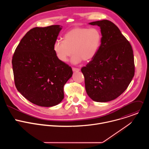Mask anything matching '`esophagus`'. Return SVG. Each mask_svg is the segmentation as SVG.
Returning <instances> with one entry per match:
<instances>
[{"mask_svg": "<svg viewBox=\"0 0 149 149\" xmlns=\"http://www.w3.org/2000/svg\"><path fill=\"white\" fill-rule=\"evenodd\" d=\"M72 71L74 72H78L80 71V69L79 68H72Z\"/></svg>", "mask_w": 149, "mask_h": 149, "instance_id": "34e87169", "label": "esophagus"}]
</instances>
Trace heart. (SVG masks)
I'll list each match as a JSON object with an SVG mask.
<instances>
[{
    "instance_id": "b5f03b06",
    "label": "heart",
    "mask_w": 149,
    "mask_h": 149,
    "mask_svg": "<svg viewBox=\"0 0 149 149\" xmlns=\"http://www.w3.org/2000/svg\"><path fill=\"white\" fill-rule=\"evenodd\" d=\"M101 43V33L97 28L75 27L64 36V40L57 39L53 50L57 59L66 62L72 55L71 62L74 64L90 61L97 55Z\"/></svg>"
}]
</instances>
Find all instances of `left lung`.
<instances>
[{
  "mask_svg": "<svg viewBox=\"0 0 149 149\" xmlns=\"http://www.w3.org/2000/svg\"><path fill=\"white\" fill-rule=\"evenodd\" d=\"M101 29V43L95 57L81 68L88 95L94 101L108 102L127 89L134 75L132 47L111 21L89 23Z\"/></svg>",
  "mask_w": 149,
  "mask_h": 149,
  "instance_id": "1",
  "label": "left lung"
}]
</instances>
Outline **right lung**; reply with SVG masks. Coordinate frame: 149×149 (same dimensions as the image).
I'll return each instance as SVG.
<instances>
[{"label":"right lung","instance_id":"obj_1","mask_svg":"<svg viewBox=\"0 0 149 149\" xmlns=\"http://www.w3.org/2000/svg\"><path fill=\"white\" fill-rule=\"evenodd\" d=\"M62 26L36 27L21 39L12 58L17 91L32 103L49 107L64 97L63 86L72 75L71 67L59 61L53 45Z\"/></svg>","mask_w":149,"mask_h":149}]
</instances>
